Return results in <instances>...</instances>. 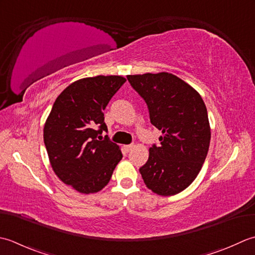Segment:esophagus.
<instances>
[{"instance_id":"1","label":"esophagus","mask_w":255,"mask_h":255,"mask_svg":"<svg viewBox=\"0 0 255 255\" xmlns=\"http://www.w3.org/2000/svg\"><path fill=\"white\" fill-rule=\"evenodd\" d=\"M134 146H135L134 144H129V145H126V146H124V148H126L128 152V150H131L132 148H134Z\"/></svg>"}]
</instances>
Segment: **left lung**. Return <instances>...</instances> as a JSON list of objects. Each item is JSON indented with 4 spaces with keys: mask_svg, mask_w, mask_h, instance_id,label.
Here are the masks:
<instances>
[{
    "mask_svg": "<svg viewBox=\"0 0 255 255\" xmlns=\"http://www.w3.org/2000/svg\"><path fill=\"white\" fill-rule=\"evenodd\" d=\"M149 111L150 123L162 131L160 145L149 147L139 168L145 185L160 196H173L196 179L209 149L211 131L198 91L169 72L128 75Z\"/></svg>",
    "mask_w": 255,
    "mask_h": 255,
    "instance_id": "obj_1",
    "label": "left lung"
}]
</instances>
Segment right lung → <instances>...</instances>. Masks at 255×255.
Returning <instances> with one entry per match:
<instances>
[{
    "label": "right lung",
    "mask_w": 255,
    "mask_h": 255,
    "mask_svg": "<svg viewBox=\"0 0 255 255\" xmlns=\"http://www.w3.org/2000/svg\"><path fill=\"white\" fill-rule=\"evenodd\" d=\"M127 81L122 76L88 77L57 97L44 126V142L54 173L81 194L105 188L122 159L119 145L103 138L105 111Z\"/></svg>",
    "instance_id": "1"
}]
</instances>
